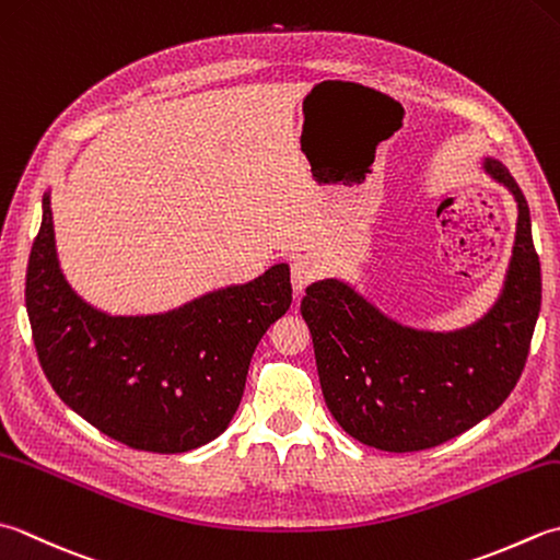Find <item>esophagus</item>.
Masks as SVG:
<instances>
[{
	"mask_svg": "<svg viewBox=\"0 0 560 560\" xmlns=\"http://www.w3.org/2000/svg\"><path fill=\"white\" fill-rule=\"evenodd\" d=\"M317 277V265L311 257H299L293 259L291 265V283H293V293L301 295L305 287Z\"/></svg>",
	"mask_w": 560,
	"mask_h": 560,
	"instance_id": "1",
	"label": "esophagus"
}]
</instances>
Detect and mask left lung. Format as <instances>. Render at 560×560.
I'll return each mask as SVG.
<instances>
[{"mask_svg":"<svg viewBox=\"0 0 560 560\" xmlns=\"http://www.w3.org/2000/svg\"><path fill=\"white\" fill-rule=\"evenodd\" d=\"M483 170L517 201V235L495 305L454 332L405 327L339 279L315 281L301 301L317 376L339 427L381 452H422L486 420L527 364L541 308V265L529 206L498 160Z\"/></svg>","mask_w":560,"mask_h":560,"instance_id":"8db88e82","label":"left lung"}]
</instances>
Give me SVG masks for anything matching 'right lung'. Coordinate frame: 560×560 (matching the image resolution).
Segmentation results:
<instances>
[{
	"instance_id": "add662e5",
	"label": "right lung",
	"mask_w": 560,
	"mask_h": 560,
	"mask_svg": "<svg viewBox=\"0 0 560 560\" xmlns=\"http://www.w3.org/2000/svg\"><path fill=\"white\" fill-rule=\"evenodd\" d=\"M291 305L289 265L158 315H108L65 281L50 196L26 271V311L43 374L60 400L112 440L182 454L233 420L261 335Z\"/></svg>"
}]
</instances>
